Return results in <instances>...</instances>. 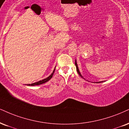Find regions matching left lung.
Here are the masks:
<instances>
[{
    "label": "left lung",
    "mask_w": 129,
    "mask_h": 129,
    "mask_svg": "<svg viewBox=\"0 0 129 129\" xmlns=\"http://www.w3.org/2000/svg\"><path fill=\"white\" fill-rule=\"evenodd\" d=\"M75 66H76V68H77V72H78V74H79V75L81 77V78H83L84 79H85V78H83V77H82V75L81 74V73H80V72H79V69H78V64H77V60H75ZM103 81H100V82H94V83H100V82H103Z\"/></svg>",
    "instance_id": "obj_1"
}]
</instances>
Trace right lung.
Listing matches in <instances>:
<instances>
[{
	"instance_id": "add662e5",
	"label": "right lung",
	"mask_w": 129,
	"mask_h": 129,
	"mask_svg": "<svg viewBox=\"0 0 129 129\" xmlns=\"http://www.w3.org/2000/svg\"><path fill=\"white\" fill-rule=\"evenodd\" d=\"M55 68H54V69L53 72H52V74H51L48 77H47V78H45V79H42V80L39 81H38V82H35V83H33V84H25V85H29V86H34V85H41V84H44V83H45L46 82L50 80V79L52 77V75H53L54 73L55 69Z\"/></svg>"
}]
</instances>
